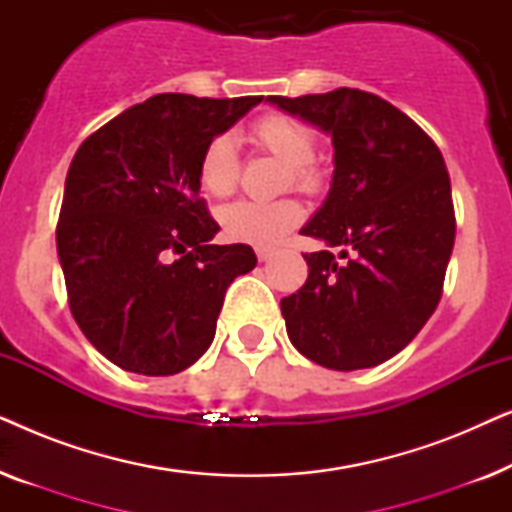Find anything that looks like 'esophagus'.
<instances>
[{"instance_id":"34e87169","label":"esophagus","mask_w":512,"mask_h":512,"mask_svg":"<svg viewBox=\"0 0 512 512\" xmlns=\"http://www.w3.org/2000/svg\"><path fill=\"white\" fill-rule=\"evenodd\" d=\"M275 247H268V244H261V247H256V256L258 261H268V258L275 256Z\"/></svg>"}]
</instances>
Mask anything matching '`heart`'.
<instances>
[{
    "mask_svg": "<svg viewBox=\"0 0 512 512\" xmlns=\"http://www.w3.org/2000/svg\"><path fill=\"white\" fill-rule=\"evenodd\" d=\"M249 139L256 149L284 163L282 186L298 188L303 193H317L324 177L314 163L317 137L310 125L289 114L258 116L249 125ZM198 179L202 191L212 198H228L240 184V158L228 135H216L202 149L198 163ZM303 219V205L296 198H279L272 202L240 200L221 209L219 221L223 233L235 242L270 244L296 228Z\"/></svg>",
    "mask_w": 512,
    "mask_h": 512,
    "instance_id": "1",
    "label": "heart"
}]
</instances>
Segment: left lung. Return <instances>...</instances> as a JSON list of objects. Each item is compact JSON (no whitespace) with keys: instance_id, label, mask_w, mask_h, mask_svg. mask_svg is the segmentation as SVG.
Listing matches in <instances>:
<instances>
[{"instance_id":"8db88e82","label":"left lung","mask_w":512,"mask_h":512,"mask_svg":"<svg viewBox=\"0 0 512 512\" xmlns=\"http://www.w3.org/2000/svg\"><path fill=\"white\" fill-rule=\"evenodd\" d=\"M268 100L333 139L331 193L303 235L340 247L303 254L305 284L282 298L286 333L331 370L373 368L401 352L440 303L457 233L436 142L380 95L335 88Z\"/></svg>"}]
</instances>
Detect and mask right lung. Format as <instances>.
<instances>
[{
    "instance_id": "obj_1",
    "label": "right lung",
    "mask_w": 512,
    "mask_h": 512,
    "mask_svg": "<svg viewBox=\"0 0 512 512\" xmlns=\"http://www.w3.org/2000/svg\"><path fill=\"white\" fill-rule=\"evenodd\" d=\"M261 100L153 95L74 153L55 230L69 310L118 368L158 377L198 361L228 286L254 270L249 244H209L219 223L198 163Z\"/></svg>"
}]
</instances>
